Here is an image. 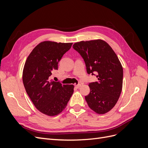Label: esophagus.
I'll return each mask as SVG.
<instances>
[{"instance_id":"34e87169","label":"esophagus","mask_w":148,"mask_h":148,"mask_svg":"<svg viewBox=\"0 0 148 148\" xmlns=\"http://www.w3.org/2000/svg\"><path fill=\"white\" fill-rule=\"evenodd\" d=\"M81 86H82L81 84H75V86L76 88H79Z\"/></svg>"}]
</instances>
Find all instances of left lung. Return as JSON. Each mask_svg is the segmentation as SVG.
Segmentation results:
<instances>
[{
  "mask_svg": "<svg viewBox=\"0 0 148 148\" xmlns=\"http://www.w3.org/2000/svg\"><path fill=\"white\" fill-rule=\"evenodd\" d=\"M73 48L83 57L88 74H97L98 82L89 84L85 96L89 108L99 114L110 111L117 102L122 89L123 68L117 56L101 39L80 41Z\"/></svg>",
  "mask_w": 148,
  "mask_h": 148,
  "instance_id": "8db88e82",
  "label": "left lung"
}]
</instances>
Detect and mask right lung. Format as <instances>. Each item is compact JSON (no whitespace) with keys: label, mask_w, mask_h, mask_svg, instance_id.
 Here are the masks:
<instances>
[{"label":"right lung","mask_w":148,"mask_h":148,"mask_svg":"<svg viewBox=\"0 0 148 148\" xmlns=\"http://www.w3.org/2000/svg\"><path fill=\"white\" fill-rule=\"evenodd\" d=\"M73 43L44 41L36 46L26 59L23 71L26 91L36 109L49 116L59 114L73 93V84L51 79L52 71Z\"/></svg>","instance_id":"obj_1"}]
</instances>
